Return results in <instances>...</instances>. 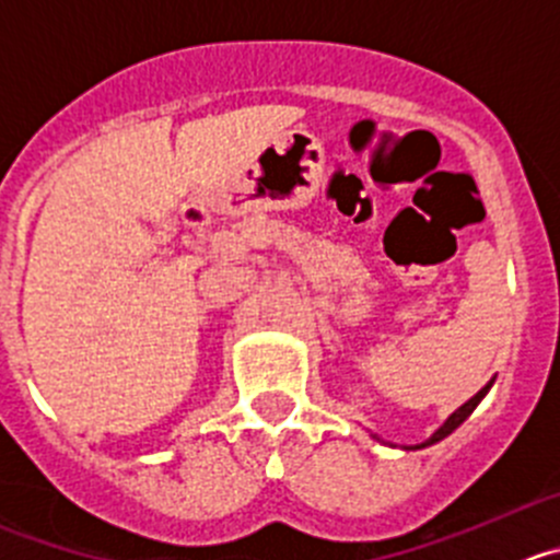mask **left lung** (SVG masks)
<instances>
[{
    "instance_id": "left-lung-1",
    "label": "left lung",
    "mask_w": 560,
    "mask_h": 560,
    "mask_svg": "<svg viewBox=\"0 0 560 560\" xmlns=\"http://www.w3.org/2000/svg\"><path fill=\"white\" fill-rule=\"evenodd\" d=\"M490 385H492V383H487V385H485V388H481V390H479V394H476V396H474V399H468V401H465V405H463V407H459V410H454V412H452V416H448V421H446V424H443V427H441V430H438V432H435V435H432V438H430V441H427V443H421V446H416V448H424V446H432V443H438V441H443V438H446V435H452V432H454V430H457V427H459V424H463L465 418H468V416H470V412H474V410H476V405H479V401H481V399H485V394H487V390H490Z\"/></svg>"
}]
</instances>
